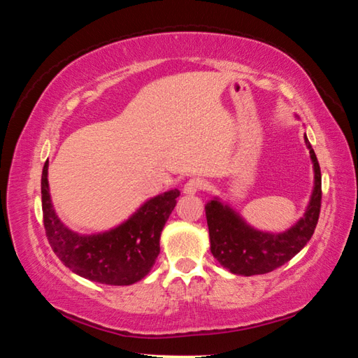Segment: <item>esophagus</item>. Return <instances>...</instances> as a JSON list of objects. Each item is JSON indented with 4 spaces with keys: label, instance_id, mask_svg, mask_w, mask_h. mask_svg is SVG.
<instances>
[{
    "label": "esophagus",
    "instance_id": "obj_1",
    "mask_svg": "<svg viewBox=\"0 0 358 358\" xmlns=\"http://www.w3.org/2000/svg\"><path fill=\"white\" fill-rule=\"evenodd\" d=\"M205 181L202 178H189L183 186V192L185 194H196L201 189H203Z\"/></svg>",
    "mask_w": 358,
    "mask_h": 358
}]
</instances>
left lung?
Segmentation results:
<instances>
[{
    "mask_svg": "<svg viewBox=\"0 0 358 358\" xmlns=\"http://www.w3.org/2000/svg\"><path fill=\"white\" fill-rule=\"evenodd\" d=\"M305 141L314 164V191L306 213L287 232L273 235L254 230L217 201H211L205 207L211 254L232 273L245 276L268 273L289 262L311 240L322 202V177L316 153L306 136Z\"/></svg>",
    "mask_w": 358,
    "mask_h": 358,
    "instance_id": "left-lung-1",
    "label": "left lung"
}]
</instances>
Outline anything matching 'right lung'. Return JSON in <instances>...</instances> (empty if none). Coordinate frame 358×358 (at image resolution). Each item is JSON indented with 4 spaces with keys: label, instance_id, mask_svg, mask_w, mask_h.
Wrapping results in <instances>:
<instances>
[{
    "label": "right lung",
    "instance_id": "right-lung-1",
    "mask_svg": "<svg viewBox=\"0 0 358 358\" xmlns=\"http://www.w3.org/2000/svg\"><path fill=\"white\" fill-rule=\"evenodd\" d=\"M48 161L42 169V217L48 243L74 273L110 286H129L148 275L159 254V237L175 208L178 189L151 199L117 229L98 235H78L58 220L47 181Z\"/></svg>",
    "mask_w": 358,
    "mask_h": 358
}]
</instances>
